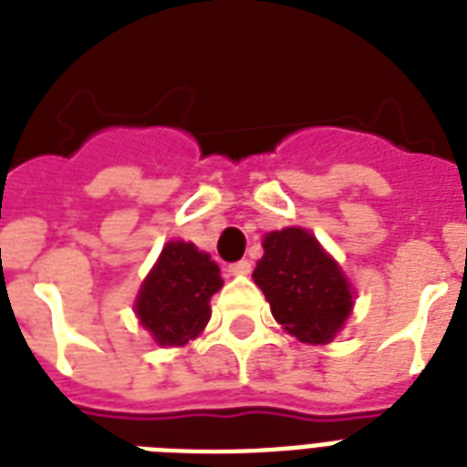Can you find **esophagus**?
Here are the masks:
<instances>
[{
    "label": "esophagus",
    "instance_id": "34e87169",
    "mask_svg": "<svg viewBox=\"0 0 467 467\" xmlns=\"http://www.w3.org/2000/svg\"><path fill=\"white\" fill-rule=\"evenodd\" d=\"M249 271H252V264H249L247 259H242V262L227 266V274H230V276H247Z\"/></svg>",
    "mask_w": 467,
    "mask_h": 467
}]
</instances>
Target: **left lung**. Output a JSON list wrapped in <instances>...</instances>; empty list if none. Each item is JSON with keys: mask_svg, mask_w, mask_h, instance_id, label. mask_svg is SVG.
Returning a JSON list of instances; mask_svg holds the SVG:
<instances>
[{"mask_svg": "<svg viewBox=\"0 0 467 467\" xmlns=\"http://www.w3.org/2000/svg\"><path fill=\"white\" fill-rule=\"evenodd\" d=\"M262 244L252 278L269 300L271 315L303 344L332 341L354 307V291L339 264L303 227L266 233Z\"/></svg>", "mask_w": 467, "mask_h": 467, "instance_id": "1", "label": "left lung"}]
</instances>
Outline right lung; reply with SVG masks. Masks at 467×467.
I'll return each mask as SVG.
<instances>
[{"label": "right lung", "mask_w": 467, "mask_h": 467, "mask_svg": "<svg viewBox=\"0 0 467 467\" xmlns=\"http://www.w3.org/2000/svg\"><path fill=\"white\" fill-rule=\"evenodd\" d=\"M220 288L223 278L211 254L193 242L171 240L142 281L135 315L160 347H183L203 332Z\"/></svg>", "instance_id": "add662e5"}]
</instances>
